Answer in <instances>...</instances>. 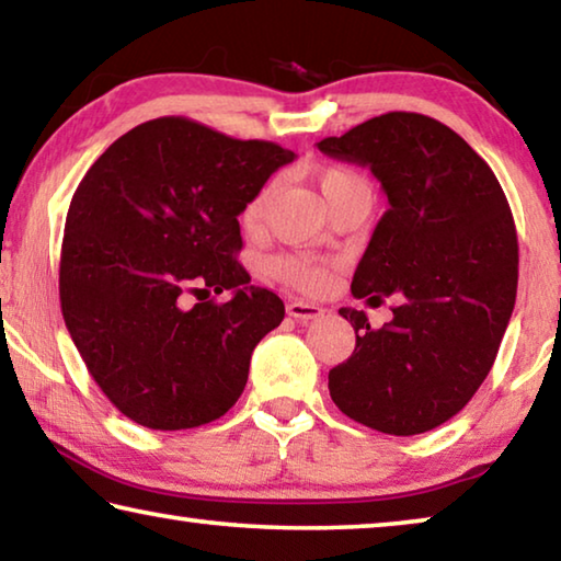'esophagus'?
Returning <instances> with one entry per match:
<instances>
[{"label": "esophagus", "instance_id": "1", "mask_svg": "<svg viewBox=\"0 0 561 561\" xmlns=\"http://www.w3.org/2000/svg\"><path fill=\"white\" fill-rule=\"evenodd\" d=\"M324 309L320 305H312V302H289L287 305V314L295 317L299 322H307V320H317V317H322Z\"/></svg>", "mask_w": 561, "mask_h": 561}]
</instances>
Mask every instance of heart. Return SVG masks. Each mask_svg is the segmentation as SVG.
I'll return each instance as SVG.
<instances>
[{
  "label": "heart",
  "mask_w": 561,
  "mask_h": 561,
  "mask_svg": "<svg viewBox=\"0 0 561 561\" xmlns=\"http://www.w3.org/2000/svg\"><path fill=\"white\" fill-rule=\"evenodd\" d=\"M314 181L328 206L342 194H350V191H365V194H370V183H367L357 171L345 169V165H330V169H322L317 173ZM270 198H272V186L259 188L256 194L247 201L244 208H241V227L247 231H256L262 227ZM270 274L274 279L305 291H320L330 279L328 266L307 254L274 256L270 262Z\"/></svg>",
  "instance_id": "1"
}]
</instances>
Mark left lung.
I'll return each instance as SVG.
<instances>
[{"instance_id":"1","label":"left lung","mask_w":561,"mask_h":561,"mask_svg":"<svg viewBox=\"0 0 561 561\" xmlns=\"http://www.w3.org/2000/svg\"><path fill=\"white\" fill-rule=\"evenodd\" d=\"M317 148L367 165L386 191L390 208L357 264L353 295L398 299L380 330L363 309H340L355 328V353L330 370V396L390 436L438 428L486 380L512 320L519 244L508 201L489 163L421 113L378 115Z\"/></svg>"}]
</instances>
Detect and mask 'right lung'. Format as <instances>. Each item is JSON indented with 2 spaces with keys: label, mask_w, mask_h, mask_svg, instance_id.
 <instances>
[{
  "label": "right lung",
  "mask_w": 561,
  "mask_h": 561,
  "mask_svg": "<svg viewBox=\"0 0 561 561\" xmlns=\"http://www.w3.org/2000/svg\"><path fill=\"white\" fill-rule=\"evenodd\" d=\"M295 153L186 118L125 133L70 201L60 256L67 332L123 415L153 431L211 423L237 403L284 302L237 262L239 214ZM231 290L224 306L185 295Z\"/></svg>",
  "instance_id": "add662e5"
}]
</instances>
